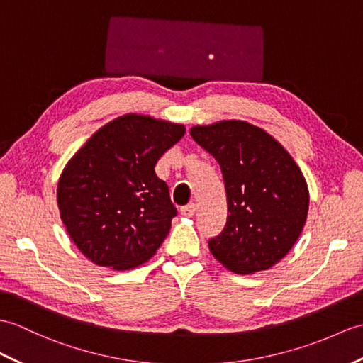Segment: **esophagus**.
<instances>
[{"label":"esophagus","instance_id":"obj_1","mask_svg":"<svg viewBox=\"0 0 363 363\" xmlns=\"http://www.w3.org/2000/svg\"><path fill=\"white\" fill-rule=\"evenodd\" d=\"M196 212V204H193V202H190V204L181 207V213L184 216H193Z\"/></svg>","mask_w":363,"mask_h":363}]
</instances>
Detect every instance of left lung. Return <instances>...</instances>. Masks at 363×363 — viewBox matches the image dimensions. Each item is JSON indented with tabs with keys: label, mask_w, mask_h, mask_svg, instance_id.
I'll use <instances>...</instances> for the list:
<instances>
[{
	"label": "left lung",
	"mask_w": 363,
	"mask_h": 363,
	"mask_svg": "<svg viewBox=\"0 0 363 363\" xmlns=\"http://www.w3.org/2000/svg\"><path fill=\"white\" fill-rule=\"evenodd\" d=\"M193 140L220 164L227 223L208 249L235 274L266 271L292 249L306 223L309 191L291 155L242 121L193 126Z\"/></svg>",
	"instance_id": "obj_1"
}]
</instances>
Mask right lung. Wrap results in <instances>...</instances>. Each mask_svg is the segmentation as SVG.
<instances>
[{
    "label": "right lung",
    "mask_w": 363,
    "mask_h": 363,
    "mask_svg": "<svg viewBox=\"0 0 363 363\" xmlns=\"http://www.w3.org/2000/svg\"><path fill=\"white\" fill-rule=\"evenodd\" d=\"M184 125L126 114L106 123L71 159L57 202L75 246L97 266L133 269L156 254L176 207L155 167Z\"/></svg>",
    "instance_id": "add662e5"
}]
</instances>
